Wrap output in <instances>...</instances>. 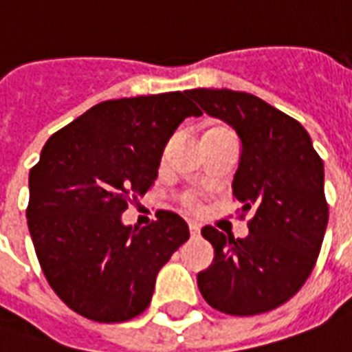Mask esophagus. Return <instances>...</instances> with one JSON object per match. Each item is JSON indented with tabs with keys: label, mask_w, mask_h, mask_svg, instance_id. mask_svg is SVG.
I'll return each instance as SVG.
<instances>
[{
	"label": "esophagus",
	"mask_w": 352,
	"mask_h": 352,
	"mask_svg": "<svg viewBox=\"0 0 352 352\" xmlns=\"http://www.w3.org/2000/svg\"><path fill=\"white\" fill-rule=\"evenodd\" d=\"M188 228H190V236L192 237L199 236V224H198V222H190V224H188Z\"/></svg>",
	"instance_id": "34e87169"
}]
</instances>
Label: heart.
Segmentation results:
<instances>
[{
    "mask_svg": "<svg viewBox=\"0 0 352 352\" xmlns=\"http://www.w3.org/2000/svg\"><path fill=\"white\" fill-rule=\"evenodd\" d=\"M213 130H219V128H213ZM186 204H188V206H194V198H192V196H186Z\"/></svg>",
    "mask_w": 352,
    "mask_h": 352,
    "instance_id": "obj_1",
    "label": "heart"
}]
</instances>
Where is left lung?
I'll use <instances>...</instances> for the list:
<instances>
[{
	"label": "left lung",
	"instance_id": "obj_1",
	"mask_svg": "<svg viewBox=\"0 0 352 352\" xmlns=\"http://www.w3.org/2000/svg\"><path fill=\"white\" fill-rule=\"evenodd\" d=\"M204 113L226 122L241 141L232 190L243 211L254 207L249 236L234 239L213 226V264L198 273L211 307L249 317L279 307L315 267L328 224L324 166L302 124L247 92L196 88Z\"/></svg>",
	"mask_w": 352,
	"mask_h": 352
}]
</instances>
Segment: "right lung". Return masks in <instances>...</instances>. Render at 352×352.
Here are the masks:
<instances>
[{"instance_id": "right-lung-1", "label": "right lung", "mask_w": 352, "mask_h": 352, "mask_svg": "<svg viewBox=\"0 0 352 352\" xmlns=\"http://www.w3.org/2000/svg\"><path fill=\"white\" fill-rule=\"evenodd\" d=\"M188 92L101 101L45 143L30 171L28 228L43 273L65 305L98 322L148 307L156 275L190 237L171 211L145 228L122 222L130 196L156 181L179 124L199 111Z\"/></svg>"}]
</instances>
